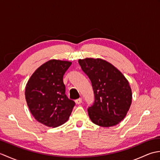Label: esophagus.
Here are the masks:
<instances>
[{"label": "esophagus", "mask_w": 160, "mask_h": 160, "mask_svg": "<svg viewBox=\"0 0 160 160\" xmlns=\"http://www.w3.org/2000/svg\"><path fill=\"white\" fill-rule=\"evenodd\" d=\"M76 103L77 104H81L82 103V98H78V99H77V100H76Z\"/></svg>", "instance_id": "1"}]
</instances>
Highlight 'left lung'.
Wrapping results in <instances>:
<instances>
[{"label": "left lung", "mask_w": 160, "mask_h": 160, "mask_svg": "<svg viewBox=\"0 0 160 160\" xmlns=\"http://www.w3.org/2000/svg\"><path fill=\"white\" fill-rule=\"evenodd\" d=\"M82 70L92 84L95 100L88 108L89 116L94 124L109 127L125 118L132 101L128 80L113 64L100 58L78 60Z\"/></svg>", "instance_id": "obj_1"}]
</instances>
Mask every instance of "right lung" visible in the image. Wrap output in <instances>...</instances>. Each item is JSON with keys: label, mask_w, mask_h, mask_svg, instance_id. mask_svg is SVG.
Instances as JSON below:
<instances>
[{"label": "right lung", "mask_w": 160, "mask_h": 160, "mask_svg": "<svg viewBox=\"0 0 160 160\" xmlns=\"http://www.w3.org/2000/svg\"><path fill=\"white\" fill-rule=\"evenodd\" d=\"M69 61L51 60L37 69L25 87V99L36 120L49 127H57L69 119L75 102L65 94L63 76Z\"/></svg>", "instance_id": "1"}]
</instances>
